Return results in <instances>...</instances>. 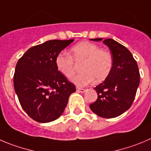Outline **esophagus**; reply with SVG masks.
Returning a JSON list of instances; mask_svg holds the SVG:
<instances>
[{
    "mask_svg": "<svg viewBox=\"0 0 151 151\" xmlns=\"http://www.w3.org/2000/svg\"><path fill=\"white\" fill-rule=\"evenodd\" d=\"M77 92L83 93V92H85L86 90L84 89V88H78V87H77Z\"/></svg>",
    "mask_w": 151,
    "mask_h": 151,
    "instance_id": "esophagus-1",
    "label": "esophagus"
}]
</instances>
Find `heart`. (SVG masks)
<instances>
[{"mask_svg": "<svg viewBox=\"0 0 151 151\" xmlns=\"http://www.w3.org/2000/svg\"><path fill=\"white\" fill-rule=\"evenodd\" d=\"M83 63L80 67L82 73L73 77L71 81L79 87L92 83L101 82L110 73L113 64L112 56L108 50L100 48L95 43L83 41L76 44L70 50V55L59 53L55 60L56 68L68 79L75 73V64Z\"/></svg>", "mask_w": 151, "mask_h": 151, "instance_id": "1", "label": "heart"}]
</instances>
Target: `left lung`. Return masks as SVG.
<instances>
[{
    "label": "left lung",
    "instance_id": "left-lung-1",
    "mask_svg": "<svg viewBox=\"0 0 151 151\" xmlns=\"http://www.w3.org/2000/svg\"><path fill=\"white\" fill-rule=\"evenodd\" d=\"M101 42L103 38L91 39ZM112 56L113 64L108 77L94 89L98 99L90 104V109L101 118H115L130 107L140 82L137 63L127 47L112 39L104 40Z\"/></svg>",
    "mask_w": 151,
    "mask_h": 151
}]
</instances>
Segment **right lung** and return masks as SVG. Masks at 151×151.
<instances>
[{
    "label": "right lung",
    "mask_w": 151,
    "mask_h": 151,
    "mask_svg": "<svg viewBox=\"0 0 151 151\" xmlns=\"http://www.w3.org/2000/svg\"><path fill=\"white\" fill-rule=\"evenodd\" d=\"M74 42L49 40L32 47L17 63L14 88L24 112L33 120L47 123L61 116L69 96L76 91L56 68V56Z\"/></svg>",
    "instance_id": "right-lung-1"
}]
</instances>
